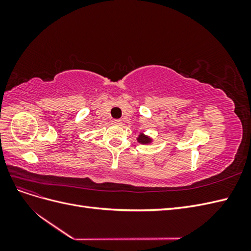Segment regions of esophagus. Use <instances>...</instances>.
<instances>
[{
    "mask_svg": "<svg viewBox=\"0 0 251 251\" xmlns=\"http://www.w3.org/2000/svg\"><path fill=\"white\" fill-rule=\"evenodd\" d=\"M113 124L114 125H116V126H120L121 124H123V120H120V119H115L113 121Z\"/></svg>",
    "mask_w": 251,
    "mask_h": 251,
    "instance_id": "esophagus-1",
    "label": "esophagus"
}]
</instances>
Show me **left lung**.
Returning a JSON list of instances; mask_svg holds the SVG:
<instances>
[{
	"instance_id": "obj_1",
	"label": "left lung",
	"mask_w": 251,
	"mask_h": 251,
	"mask_svg": "<svg viewBox=\"0 0 251 251\" xmlns=\"http://www.w3.org/2000/svg\"><path fill=\"white\" fill-rule=\"evenodd\" d=\"M137 141L141 144H151L153 142V138H151L150 136L146 135L144 133H139L138 137H137Z\"/></svg>"
}]
</instances>
